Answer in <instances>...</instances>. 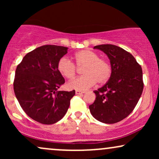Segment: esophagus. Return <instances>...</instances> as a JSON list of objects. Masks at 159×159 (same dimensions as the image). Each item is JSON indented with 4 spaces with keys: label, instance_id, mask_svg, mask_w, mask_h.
<instances>
[{
    "label": "esophagus",
    "instance_id": "esophagus-1",
    "mask_svg": "<svg viewBox=\"0 0 159 159\" xmlns=\"http://www.w3.org/2000/svg\"><path fill=\"white\" fill-rule=\"evenodd\" d=\"M75 93L77 94V95L83 94V93H84V91H81V90H75Z\"/></svg>",
    "mask_w": 159,
    "mask_h": 159
}]
</instances>
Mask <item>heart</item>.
<instances>
[{
	"instance_id": "obj_1",
	"label": "heart",
	"mask_w": 159,
	"mask_h": 159,
	"mask_svg": "<svg viewBox=\"0 0 159 159\" xmlns=\"http://www.w3.org/2000/svg\"><path fill=\"white\" fill-rule=\"evenodd\" d=\"M73 60L78 66H84L82 73L78 77L66 84L69 89L86 90L93 87L96 81L105 83L111 77V66L107 61L99 58L98 54L88 49L81 50L73 55ZM57 70L66 78H72L75 75L76 67L67 57H62L57 63Z\"/></svg>"
}]
</instances>
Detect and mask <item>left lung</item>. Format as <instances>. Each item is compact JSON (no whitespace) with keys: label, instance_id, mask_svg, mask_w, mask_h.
I'll return each instance as SVG.
<instances>
[{"label":"left lung","instance_id":"1","mask_svg":"<svg viewBox=\"0 0 159 159\" xmlns=\"http://www.w3.org/2000/svg\"><path fill=\"white\" fill-rule=\"evenodd\" d=\"M110 61L111 75L101 88L94 91L96 100L89 106L91 114L103 123L121 121L134 110L143 89L140 66L130 53L114 45H96Z\"/></svg>","mask_w":159,"mask_h":159}]
</instances>
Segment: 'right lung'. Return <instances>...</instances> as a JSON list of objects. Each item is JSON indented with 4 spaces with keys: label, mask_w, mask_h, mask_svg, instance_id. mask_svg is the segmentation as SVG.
<instances>
[{
    "label": "right lung",
    "mask_w": 159,
    "mask_h": 159,
    "mask_svg": "<svg viewBox=\"0 0 159 159\" xmlns=\"http://www.w3.org/2000/svg\"><path fill=\"white\" fill-rule=\"evenodd\" d=\"M68 48L46 45L27 53L16 70L13 87L16 98L26 114L40 123L61 120L75 91H57L65 83L57 70L58 61Z\"/></svg>",
    "instance_id": "add662e5"
}]
</instances>
